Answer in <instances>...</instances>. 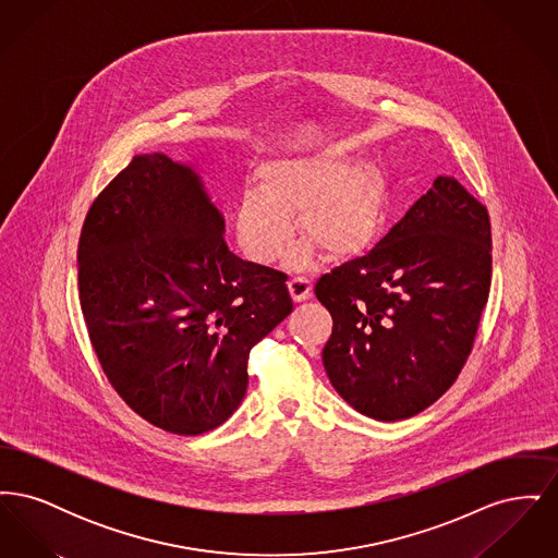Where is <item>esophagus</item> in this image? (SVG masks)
Returning a JSON list of instances; mask_svg holds the SVG:
<instances>
[{
    "label": "esophagus",
    "mask_w": 558,
    "mask_h": 558,
    "mask_svg": "<svg viewBox=\"0 0 558 558\" xmlns=\"http://www.w3.org/2000/svg\"><path fill=\"white\" fill-rule=\"evenodd\" d=\"M289 291H291L292 301L301 303L312 296V282L303 276H294L289 280Z\"/></svg>",
    "instance_id": "34e87169"
}]
</instances>
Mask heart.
<instances>
[{
	"mask_svg": "<svg viewBox=\"0 0 558 558\" xmlns=\"http://www.w3.org/2000/svg\"><path fill=\"white\" fill-rule=\"evenodd\" d=\"M262 186L240 190L234 228L244 255L257 264L276 262L299 226L330 259L362 253L380 223V192L371 175L351 169L332 153H305L269 160L259 169ZM312 241V242H313ZM311 242V243H312ZM308 240L292 251V264L312 255Z\"/></svg>",
	"mask_w": 558,
	"mask_h": 558,
	"instance_id": "1",
	"label": "heart"
}]
</instances>
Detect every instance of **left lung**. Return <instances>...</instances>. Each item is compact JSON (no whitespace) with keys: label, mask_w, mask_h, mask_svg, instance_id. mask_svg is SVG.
Masks as SVG:
<instances>
[{"label":"left lung","mask_w":558,"mask_h":558,"mask_svg":"<svg viewBox=\"0 0 558 558\" xmlns=\"http://www.w3.org/2000/svg\"><path fill=\"white\" fill-rule=\"evenodd\" d=\"M492 284L485 205L439 175L364 257L316 282L332 316L322 351L337 393L374 421H403L462 371Z\"/></svg>","instance_id":"left-lung-1"}]
</instances>
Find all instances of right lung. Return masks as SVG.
I'll use <instances>...</instances> for the list:
<instances>
[{
  "label": "right lung",
  "instance_id": "right-lung-1",
  "mask_svg": "<svg viewBox=\"0 0 558 558\" xmlns=\"http://www.w3.org/2000/svg\"><path fill=\"white\" fill-rule=\"evenodd\" d=\"M198 173L137 155L81 230L80 301L114 391L150 425L201 435L246 393L251 349L292 312L287 274L236 257Z\"/></svg>",
  "mask_w": 558,
  "mask_h": 558
}]
</instances>
